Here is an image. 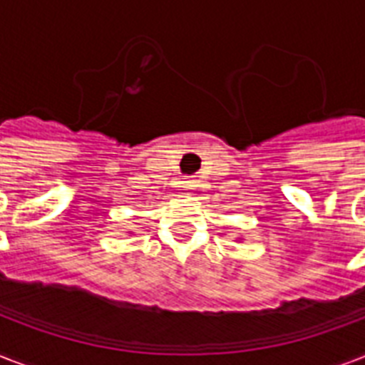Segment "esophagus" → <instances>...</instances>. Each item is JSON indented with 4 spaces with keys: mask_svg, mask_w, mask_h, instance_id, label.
Segmentation results:
<instances>
[{
    "mask_svg": "<svg viewBox=\"0 0 365 365\" xmlns=\"http://www.w3.org/2000/svg\"><path fill=\"white\" fill-rule=\"evenodd\" d=\"M197 185H199V182H197L195 178H187V180H185V187L187 189H195Z\"/></svg>",
    "mask_w": 365,
    "mask_h": 365,
    "instance_id": "obj_1",
    "label": "esophagus"
}]
</instances>
